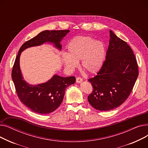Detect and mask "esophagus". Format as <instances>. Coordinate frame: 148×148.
Here are the masks:
<instances>
[{
	"label": "esophagus",
	"mask_w": 148,
	"mask_h": 148,
	"mask_svg": "<svg viewBox=\"0 0 148 148\" xmlns=\"http://www.w3.org/2000/svg\"><path fill=\"white\" fill-rule=\"evenodd\" d=\"M83 81V79L81 78V77H77L76 78V82L77 83H81Z\"/></svg>",
	"instance_id": "obj_1"
}]
</instances>
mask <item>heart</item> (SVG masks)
Masks as SVG:
<instances>
[{
    "mask_svg": "<svg viewBox=\"0 0 148 148\" xmlns=\"http://www.w3.org/2000/svg\"><path fill=\"white\" fill-rule=\"evenodd\" d=\"M67 54L62 55L65 67L73 70L81 60V67L89 74H95L101 68L106 55L104 43L88 36H76L66 47Z\"/></svg>",
    "mask_w": 148,
    "mask_h": 148,
    "instance_id": "b5f03b06",
    "label": "heart"
}]
</instances>
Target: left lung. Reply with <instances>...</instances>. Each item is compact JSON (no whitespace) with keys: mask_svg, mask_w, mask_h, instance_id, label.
I'll use <instances>...</instances> for the list:
<instances>
[{"mask_svg":"<svg viewBox=\"0 0 148 148\" xmlns=\"http://www.w3.org/2000/svg\"><path fill=\"white\" fill-rule=\"evenodd\" d=\"M110 38L106 60L97 74L88 80L93 91L88 100L99 111L111 110L123 104L138 75L137 60L130 47L112 30Z\"/></svg>","mask_w":148,"mask_h":148,"instance_id":"obj_1","label":"left lung"}]
</instances>
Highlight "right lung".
<instances>
[{
    "instance_id": "1",
    "label": "right lung",
    "mask_w": 148,
    "mask_h": 148,
    "mask_svg": "<svg viewBox=\"0 0 148 148\" xmlns=\"http://www.w3.org/2000/svg\"><path fill=\"white\" fill-rule=\"evenodd\" d=\"M69 32V30L42 31L23 44L18 51L12 70V79L19 99L32 112L45 114L55 110L63 101L65 89L75 82V78L73 76L63 77L54 75L45 83L29 84L24 80L21 74L20 68L21 53L29 47L45 42L53 43L54 47L60 50V41Z\"/></svg>"
}]
</instances>
